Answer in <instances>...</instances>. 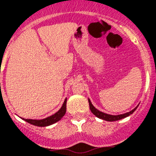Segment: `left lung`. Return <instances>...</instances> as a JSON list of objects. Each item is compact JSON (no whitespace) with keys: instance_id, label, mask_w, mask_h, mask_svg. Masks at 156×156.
<instances>
[{"instance_id":"left-lung-1","label":"left lung","mask_w":156,"mask_h":156,"mask_svg":"<svg viewBox=\"0 0 156 156\" xmlns=\"http://www.w3.org/2000/svg\"><path fill=\"white\" fill-rule=\"evenodd\" d=\"M89 102V107H90V110H91V113L93 114L94 115H96L97 118H99V119H104V120L106 121H110V122H112V121H117L119 120V119H122L123 118H126L129 116L130 115H132L133 113L136 110V109L137 108V106L133 109V110H131L130 112L126 113V114H123V115H107V114H105L103 112H101L98 110H97L95 107L92 105L91 104V102L90 100H88Z\"/></svg>"}]
</instances>
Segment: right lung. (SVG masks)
Segmentation results:
<instances>
[{"label": "right lung", "instance_id": "obj_1", "mask_svg": "<svg viewBox=\"0 0 156 156\" xmlns=\"http://www.w3.org/2000/svg\"><path fill=\"white\" fill-rule=\"evenodd\" d=\"M66 102H67V100L65 99L64 104H63L62 107L60 108V110L56 112L55 114H54L51 116L50 117H47L44 119H41V120H37V119H23V120H25L26 122L33 124V125L38 126V127H46V126L51 125L53 123H56L59 120L61 119V118L65 115V112H66Z\"/></svg>", "mask_w": 156, "mask_h": 156}]
</instances>
